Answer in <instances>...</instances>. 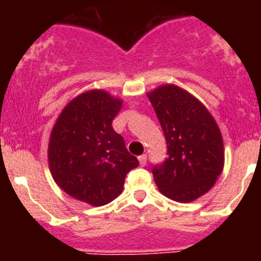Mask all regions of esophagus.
<instances>
[{
    "instance_id": "34e87169",
    "label": "esophagus",
    "mask_w": 261,
    "mask_h": 261,
    "mask_svg": "<svg viewBox=\"0 0 261 261\" xmlns=\"http://www.w3.org/2000/svg\"><path fill=\"white\" fill-rule=\"evenodd\" d=\"M146 159H147L146 154H142V155L138 156V161H140V165H141V166L146 165Z\"/></svg>"
}]
</instances>
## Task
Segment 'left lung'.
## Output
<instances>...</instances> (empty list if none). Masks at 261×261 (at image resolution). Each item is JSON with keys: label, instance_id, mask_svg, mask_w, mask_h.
Here are the masks:
<instances>
[{"label": "left lung", "instance_id": "left-lung-1", "mask_svg": "<svg viewBox=\"0 0 261 261\" xmlns=\"http://www.w3.org/2000/svg\"><path fill=\"white\" fill-rule=\"evenodd\" d=\"M165 133L167 158L153 165L159 191L190 202L208 192L223 168V142L213 116L201 103L174 85L147 94Z\"/></svg>", "mask_w": 261, "mask_h": 261}]
</instances>
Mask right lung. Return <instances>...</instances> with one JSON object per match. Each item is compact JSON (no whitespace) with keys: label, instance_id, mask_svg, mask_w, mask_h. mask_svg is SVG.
<instances>
[{"label":"right lung","instance_id":"1","mask_svg":"<svg viewBox=\"0 0 261 261\" xmlns=\"http://www.w3.org/2000/svg\"><path fill=\"white\" fill-rule=\"evenodd\" d=\"M120 108L121 100L106 91H87L64 108L50 133L53 179L69 196L94 206L116 199L126 174L138 166L112 128Z\"/></svg>","mask_w":261,"mask_h":261}]
</instances>
